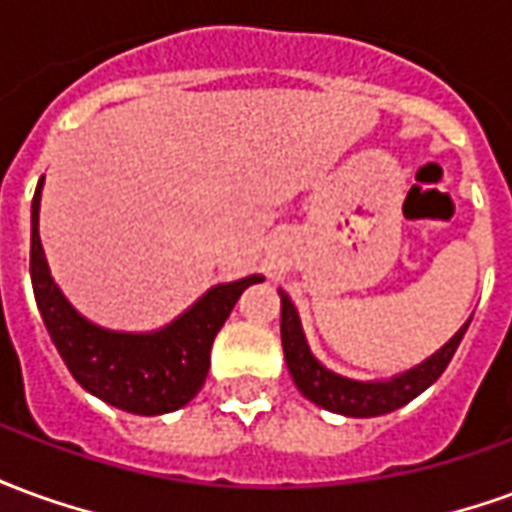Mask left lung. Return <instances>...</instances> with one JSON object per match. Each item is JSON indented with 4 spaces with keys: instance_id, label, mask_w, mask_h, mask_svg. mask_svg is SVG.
<instances>
[{
    "instance_id": "1",
    "label": "left lung",
    "mask_w": 512,
    "mask_h": 512,
    "mask_svg": "<svg viewBox=\"0 0 512 512\" xmlns=\"http://www.w3.org/2000/svg\"><path fill=\"white\" fill-rule=\"evenodd\" d=\"M282 299V351H285V362L299 392L315 406L334 411V414H345V417H381L395 408L406 406L414 397L422 395L436 378L447 370L452 354L458 351L463 334L469 329L472 318L463 323L455 332L450 343L441 345L439 351L428 356L422 365L411 367L400 376L389 378V381H354V378H343L326 370V367L312 356L304 329H301L299 312L293 307L285 290H279Z\"/></svg>"
}]
</instances>
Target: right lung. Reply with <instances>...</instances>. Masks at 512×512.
I'll return each mask as SVG.
<instances>
[{"mask_svg": "<svg viewBox=\"0 0 512 512\" xmlns=\"http://www.w3.org/2000/svg\"><path fill=\"white\" fill-rule=\"evenodd\" d=\"M40 189L43 178L32 197L29 274L43 323L71 376L109 406L142 417H156L186 406L205 384L213 337L219 334L241 293L255 282H263V277L252 274L238 282L216 285L178 321L158 332L131 334L101 329L73 310L71 301L51 279L38 235Z\"/></svg>", "mask_w": 512, "mask_h": 512, "instance_id": "right-lung-1", "label": "right lung"}]
</instances>
